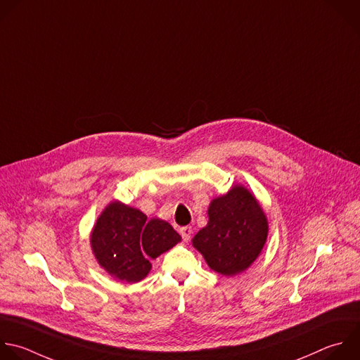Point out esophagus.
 Here are the masks:
<instances>
[{"label":"esophagus","instance_id":"34e87169","mask_svg":"<svg viewBox=\"0 0 360 360\" xmlns=\"http://www.w3.org/2000/svg\"><path fill=\"white\" fill-rule=\"evenodd\" d=\"M179 233H181V236H182V238H184V242H189L191 240V236H192V227L191 226H185V227H181L179 229Z\"/></svg>","mask_w":360,"mask_h":360}]
</instances>
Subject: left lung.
I'll return each mask as SVG.
<instances>
[{
    "label": "left lung",
    "mask_w": 360,
    "mask_h": 360,
    "mask_svg": "<svg viewBox=\"0 0 360 360\" xmlns=\"http://www.w3.org/2000/svg\"><path fill=\"white\" fill-rule=\"evenodd\" d=\"M207 224L192 246L214 273L233 277L246 271L262 255L269 220L257 198L240 184L209 203Z\"/></svg>",
    "instance_id": "obj_1"
}]
</instances>
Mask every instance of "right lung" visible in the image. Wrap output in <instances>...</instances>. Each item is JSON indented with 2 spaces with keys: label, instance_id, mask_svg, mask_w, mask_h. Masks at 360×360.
I'll return each instance as SVG.
<instances>
[{
  "label": "right lung",
  "instance_id": "right-lung-1",
  "mask_svg": "<svg viewBox=\"0 0 360 360\" xmlns=\"http://www.w3.org/2000/svg\"><path fill=\"white\" fill-rule=\"evenodd\" d=\"M182 240L174 227L160 219H147L140 209L120 200L110 202L98 214L91 233V252L101 269L126 283H139L157 259Z\"/></svg>",
  "mask_w": 360,
  "mask_h": 360
}]
</instances>
